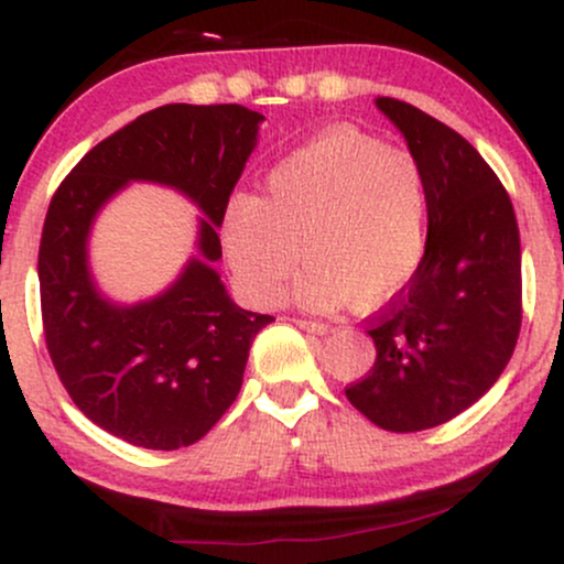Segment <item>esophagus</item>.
<instances>
[{
	"instance_id": "obj_1",
	"label": "esophagus",
	"mask_w": 564,
	"mask_h": 564,
	"mask_svg": "<svg viewBox=\"0 0 564 564\" xmlns=\"http://www.w3.org/2000/svg\"><path fill=\"white\" fill-rule=\"evenodd\" d=\"M294 323L300 328H307V332H313V334H326L328 332V323H323V321H310V318H294Z\"/></svg>"
}]
</instances>
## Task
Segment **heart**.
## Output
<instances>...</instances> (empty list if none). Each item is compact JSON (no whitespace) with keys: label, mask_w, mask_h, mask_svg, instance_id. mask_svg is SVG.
<instances>
[{"label":"heart","mask_w":564,"mask_h":564,"mask_svg":"<svg viewBox=\"0 0 564 564\" xmlns=\"http://www.w3.org/2000/svg\"><path fill=\"white\" fill-rule=\"evenodd\" d=\"M430 196L419 161L352 129H328L270 170L262 196H236L223 249L249 302L281 300L296 262V302L377 307L419 270Z\"/></svg>","instance_id":"obj_1"}]
</instances>
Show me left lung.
I'll list each match as a JSON object with an SVG mask.
<instances>
[{"mask_svg":"<svg viewBox=\"0 0 564 564\" xmlns=\"http://www.w3.org/2000/svg\"><path fill=\"white\" fill-rule=\"evenodd\" d=\"M377 106L422 166L430 225L419 270L368 318L377 364L345 394L381 430L422 432L477 403L514 352L520 230L501 180L462 134L411 102Z\"/></svg>","mask_w":564,"mask_h":564,"instance_id":"1","label":"left lung"}]
</instances>
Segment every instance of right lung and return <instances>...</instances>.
I'll return each mask as SVG.
<instances>
[{
    "label": "right lung",
    "instance_id": "obj_1",
    "mask_svg": "<svg viewBox=\"0 0 564 564\" xmlns=\"http://www.w3.org/2000/svg\"><path fill=\"white\" fill-rule=\"evenodd\" d=\"M264 116L170 102L97 142L50 200L39 296L50 358L100 430L153 451L193 445L236 400L254 336L273 321L241 310L212 268L217 228ZM132 178L170 184L207 215L199 257L156 301L113 305L94 289L86 238L96 212Z\"/></svg>",
    "mask_w": 564,
    "mask_h": 564
}]
</instances>
